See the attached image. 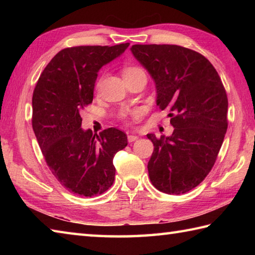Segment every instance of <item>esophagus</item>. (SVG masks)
Here are the masks:
<instances>
[{
  "instance_id": "obj_1",
  "label": "esophagus",
  "mask_w": 255,
  "mask_h": 255,
  "mask_svg": "<svg viewBox=\"0 0 255 255\" xmlns=\"http://www.w3.org/2000/svg\"><path fill=\"white\" fill-rule=\"evenodd\" d=\"M138 139V136H136V134H128V141L129 142H133L134 140Z\"/></svg>"
}]
</instances>
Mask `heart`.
<instances>
[{
  "mask_svg": "<svg viewBox=\"0 0 255 255\" xmlns=\"http://www.w3.org/2000/svg\"><path fill=\"white\" fill-rule=\"evenodd\" d=\"M140 71H143V70L138 68V67H126L124 69V78L128 77V75H131V74H134L137 72H140ZM119 117H121L122 119H126L128 117V112L127 111H122L121 114H119Z\"/></svg>",
  "mask_w": 255,
  "mask_h": 255,
  "instance_id": "obj_1",
  "label": "heart"
}]
</instances>
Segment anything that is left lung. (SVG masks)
<instances>
[{
	"mask_svg": "<svg viewBox=\"0 0 255 255\" xmlns=\"http://www.w3.org/2000/svg\"><path fill=\"white\" fill-rule=\"evenodd\" d=\"M134 58L156 88V105L169 111L172 136L147 137L154 150L148 162L152 185L170 195L202 183L217 159L228 128V97L218 72L199 52L176 45H133Z\"/></svg>",
	"mask_w": 255,
	"mask_h": 255,
	"instance_id": "8db88e82",
	"label": "left lung"
}]
</instances>
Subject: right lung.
Returning <instances> with one entry per match:
<instances>
[{
    "instance_id": "1",
    "label": "right lung",
    "mask_w": 255,
    "mask_h": 255,
    "mask_svg": "<svg viewBox=\"0 0 255 255\" xmlns=\"http://www.w3.org/2000/svg\"><path fill=\"white\" fill-rule=\"evenodd\" d=\"M78 46L59 51L40 74L32 94V129L47 165L69 192L92 197L115 180L113 159L127 145L116 128L93 133L81 128V112L93 101L97 72L127 49Z\"/></svg>"
}]
</instances>
